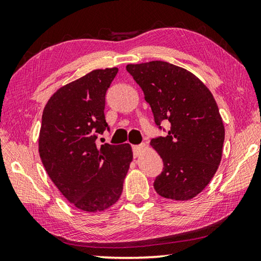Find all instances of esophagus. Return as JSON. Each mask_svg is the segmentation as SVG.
Listing matches in <instances>:
<instances>
[{"label": "esophagus", "instance_id": "1", "mask_svg": "<svg viewBox=\"0 0 261 261\" xmlns=\"http://www.w3.org/2000/svg\"><path fill=\"white\" fill-rule=\"evenodd\" d=\"M145 149H146V145H145V144L134 145V146H132V151H134L135 156H139L140 154L145 151Z\"/></svg>", "mask_w": 261, "mask_h": 261}]
</instances>
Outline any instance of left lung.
I'll use <instances>...</instances> for the list:
<instances>
[{
    "instance_id": "8db88e82",
    "label": "left lung",
    "mask_w": 261,
    "mask_h": 261,
    "mask_svg": "<svg viewBox=\"0 0 261 261\" xmlns=\"http://www.w3.org/2000/svg\"><path fill=\"white\" fill-rule=\"evenodd\" d=\"M126 70L144 92L154 122L166 136L151 140L163 170L154 180L161 197L189 200L204 190L218 170L224 126L215 99L200 79L163 61L127 64Z\"/></svg>"
}]
</instances>
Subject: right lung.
I'll return each mask as SVG.
<instances>
[{
    "label": "right lung",
    "mask_w": 261,
    "mask_h": 261,
    "mask_svg": "<svg viewBox=\"0 0 261 261\" xmlns=\"http://www.w3.org/2000/svg\"><path fill=\"white\" fill-rule=\"evenodd\" d=\"M117 68L99 69L61 87L42 113L39 153L61 193L84 212H100L121 197L132 161L129 144L96 145L109 126L106 92Z\"/></svg>",
    "instance_id": "obj_1"
}]
</instances>
